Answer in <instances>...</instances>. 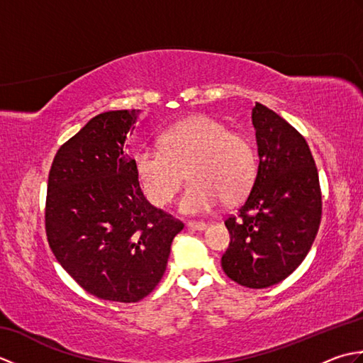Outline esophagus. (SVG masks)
I'll return each mask as SVG.
<instances>
[{"label":"esophagus","mask_w":363,"mask_h":363,"mask_svg":"<svg viewBox=\"0 0 363 363\" xmlns=\"http://www.w3.org/2000/svg\"><path fill=\"white\" fill-rule=\"evenodd\" d=\"M187 228L189 229H195V230H203L207 228V225L204 221H189L187 223Z\"/></svg>","instance_id":"1"}]
</instances>
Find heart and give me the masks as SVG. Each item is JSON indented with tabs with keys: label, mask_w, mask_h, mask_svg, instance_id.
Returning a JSON list of instances; mask_svg holds the SVG:
<instances>
[{
	"label": "heart",
	"mask_w": 363,
	"mask_h": 363,
	"mask_svg": "<svg viewBox=\"0 0 363 363\" xmlns=\"http://www.w3.org/2000/svg\"><path fill=\"white\" fill-rule=\"evenodd\" d=\"M134 169L145 196L157 207L173 201L189 174L181 211L204 213L221 199L235 203L248 194L256 177V154L245 135L220 120L196 115L164 130L160 148H138Z\"/></svg>",
	"instance_id": "1"
}]
</instances>
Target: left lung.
Listing matches in <instances>:
<instances>
[{
	"mask_svg": "<svg viewBox=\"0 0 363 363\" xmlns=\"http://www.w3.org/2000/svg\"><path fill=\"white\" fill-rule=\"evenodd\" d=\"M259 167L245 203L225 225L229 279L250 289L284 281L309 252L321 221L318 169L306 138L267 106L252 107Z\"/></svg>",
	"mask_w": 363,
	"mask_h": 363,
	"instance_id": "1",
	"label": "left lung"
}]
</instances>
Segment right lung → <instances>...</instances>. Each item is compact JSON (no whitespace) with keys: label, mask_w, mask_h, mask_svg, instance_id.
I'll use <instances>...</instances> for the list:
<instances>
[{"label":"right lung","mask_w":363,"mask_h":363,"mask_svg":"<svg viewBox=\"0 0 363 363\" xmlns=\"http://www.w3.org/2000/svg\"><path fill=\"white\" fill-rule=\"evenodd\" d=\"M138 111L91 118L54 156L45 230L57 262L99 299L137 303L165 273L184 223L151 206L123 152Z\"/></svg>","instance_id":"1"}]
</instances>
